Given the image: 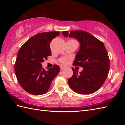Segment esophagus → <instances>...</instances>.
Wrapping results in <instances>:
<instances>
[{
    "instance_id": "1",
    "label": "esophagus",
    "mask_w": 125,
    "mask_h": 125,
    "mask_svg": "<svg viewBox=\"0 0 125 125\" xmlns=\"http://www.w3.org/2000/svg\"><path fill=\"white\" fill-rule=\"evenodd\" d=\"M64 68H65V67L64 66H62V65H61V66L60 67V69H61V71H63Z\"/></svg>"
}]
</instances>
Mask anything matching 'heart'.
<instances>
[{
	"label": "heart",
	"mask_w": 125,
	"mask_h": 125,
	"mask_svg": "<svg viewBox=\"0 0 125 125\" xmlns=\"http://www.w3.org/2000/svg\"><path fill=\"white\" fill-rule=\"evenodd\" d=\"M66 61H67V60H65V59H63V60H62V63H65V62H66Z\"/></svg>",
	"instance_id": "obj_1"
}]
</instances>
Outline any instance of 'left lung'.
<instances>
[{"label": "left lung", "instance_id": "8db88e82", "mask_svg": "<svg viewBox=\"0 0 125 125\" xmlns=\"http://www.w3.org/2000/svg\"><path fill=\"white\" fill-rule=\"evenodd\" d=\"M64 37L77 39L80 43L73 65L83 68L78 72L74 68L68 84L74 92L81 94H91L100 89L108 75L110 60L102 42L89 33L82 30L63 31Z\"/></svg>", "mask_w": 125, "mask_h": 125}]
</instances>
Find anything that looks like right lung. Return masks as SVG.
I'll return each mask as SVG.
<instances>
[{
  "instance_id": "add662e5",
  "label": "right lung",
  "mask_w": 125,
  "mask_h": 125,
  "mask_svg": "<svg viewBox=\"0 0 125 125\" xmlns=\"http://www.w3.org/2000/svg\"><path fill=\"white\" fill-rule=\"evenodd\" d=\"M60 34L58 31L40 33L31 37L18 51L15 73L21 86L27 92L41 95L47 92L60 71L58 65L45 70L42 63L51 55L50 43Z\"/></svg>"
}]
</instances>
